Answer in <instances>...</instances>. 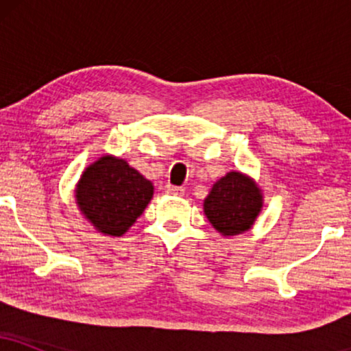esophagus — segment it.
<instances>
[{"instance_id": "34e87169", "label": "esophagus", "mask_w": 351, "mask_h": 351, "mask_svg": "<svg viewBox=\"0 0 351 351\" xmlns=\"http://www.w3.org/2000/svg\"><path fill=\"white\" fill-rule=\"evenodd\" d=\"M165 191L168 193V195H175V196H183L184 195V189L181 186H173V184H167L165 186Z\"/></svg>"}]
</instances>
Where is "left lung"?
Here are the masks:
<instances>
[{"label": "left lung", "mask_w": 351, "mask_h": 351, "mask_svg": "<svg viewBox=\"0 0 351 351\" xmlns=\"http://www.w3.org/2000/svg\"><path fill=\"white\" fill-rule=\"evenodd\" d=\"M203 206L209 223L221 234H243L263 209V193L249 176L229 171L213 184Z\"/></svg>", "instance_id": "8db88e82"}]
</instances>
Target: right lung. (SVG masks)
<instances>
[{
    "label": "right lung",
    "instance_id": "obj_1",
    "mask_svg": "<svg viewBox=\"0 0 351 351\" xmlns=\"http://www.w3.org/2000/svg\"><path fill=\"white\" fill-rule=\"evenodd\" d=\"M152 198V181L112 155L88 165L75 188L80 213L107 236L125 234Z\"/></svg>",
    "mask_w": 351,
    "mask_h": 351
}]
</instances>
